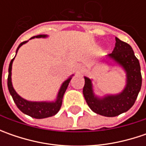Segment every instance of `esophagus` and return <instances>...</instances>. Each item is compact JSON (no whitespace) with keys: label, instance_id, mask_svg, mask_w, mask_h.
I'll return each instance as SVG.
<instances>
[{"label":"esophagus","instance_id":"obj_1","mask_svg":"<svg viewBox=\"0 0 146 146\" xmlns=\"http://www.w3.org/2000/svg\"><path fill=\"white\" fill-rule=\"evenodd\" d=\"M83 70H84V66H76V71L78 73H80Z\"/></svg>","mask_w":146,"mask_h":146}]
</instances>
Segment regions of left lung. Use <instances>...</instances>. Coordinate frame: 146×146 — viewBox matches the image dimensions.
<instances>
[{
    "label": "left lung",
    "instance_id": "left-lung-1",
    "mask_svg": "<svg viewBox=\"0 0 146 146\" xmlns=\"http://www.w3.org/2000/svg\"><path fill=\"white\" fill-rule=\"evenodd\" d=\"M115 46L113 52L106 56L116 64L120 66L126 72V86L120 93L106 95L98 98L93 93L92 80L84 77L83 94L89 108L93 112L106 117H115L124 113L134 105L141 88L142 78L140 62L126 42L115 37Z\"/></svg>",
    "mask_w": 146,
    "mask_h": 146
}]
</instances>
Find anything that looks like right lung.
Instances as JSON below:
<instances>
[{
    "label": "right lung",
    "mask_w": 146,
    "mask_h": 146,
    "mask_svg": "<svg viewBox=\"0 0 146 146\" xmlns=\"http://www.w3.org/2000/svg\"><path fill=\"white\" fill-rule=\"evenodd\" d=\"M47 36H48L47 35H38L36 36L31 37V39H33V38H45ZM27 41L28 40L23 41L20 44L18 48H17V50H16V54L18 53L19 48ZM14 58L10 61V63L9 66V76L7 84H8L9 92L10 93V95L12 96L14 103L16 104L17 107L23 113L29 115L32 118H35V119H44V118L51 117L53 115H56L62 106V98H63L66 88L68 87V84H69L70 80H71V76H72L62 83V86L59 89L58 96H57V99L55 102H30V101L25 100L24 98H21L19 95L16 93V91L14 90L13 85H12L11 70H12V64H13Z\"/></svg>",
    "instance_id": "1"
}]
</instances>
